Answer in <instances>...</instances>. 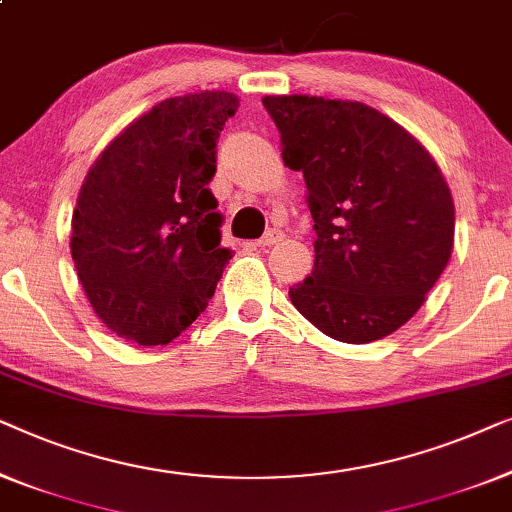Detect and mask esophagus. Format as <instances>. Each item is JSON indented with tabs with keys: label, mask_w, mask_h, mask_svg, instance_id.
<instances>
[{
	"label": "esophagus",
	"mask_w": 512,
	"mask_h": 512,
	"mask_svg": "<svg viewBox=\"0 0 512 512\" xmlns=\"http://www.w3.org/2000/svg\"><path fill=\"white\" fill-rule=\"evenodd\" d=\"M283 232H278V229H269V232H266L264 236H262V239H259L257 243H255V246L257 248H271V246H276V243H280V241H283Z\"/></svg>",
	"instance_id": "esophagus-1"
}]
</instances>
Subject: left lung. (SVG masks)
<instances>
[{
	"label": "left lung",
	"mask_w": 512,
	"mask_h": 512,
	"mask_svg": "<svg viewBox=\"0 0 512 512\" xmlns=\"http://www.w3.org/2000/svg\"><path fill=\"white\" fill-rule=\"evenodd\" d=\"M285 167L301 171L318 234L290 287L297 311L343 343L390 336L420 311L450 262L455 204L429 150L371 106L266 95Z\"/></svg>",
	"instance_id": "obj_1"
}]
</instances>
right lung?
I'll return each mask as SVG.
<instances>
[{"mask_svg":"<svg viewBox=\"0 0 512 512\" xmlns=\"http://www.w3.org/2000/svg\"><path fill=\"white\" fill-rule=\"evenodd\" d=\"M239 97H169L92 164L71 218V257L92 311L115 336L167 345L206 311L232 250L208 190L215 141Z\"/></svg>","mask_w":512,"mask_h":512,"instance_id":"right-lung-1","label":"right lung"}]
</instances>
